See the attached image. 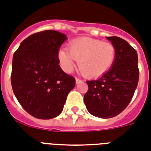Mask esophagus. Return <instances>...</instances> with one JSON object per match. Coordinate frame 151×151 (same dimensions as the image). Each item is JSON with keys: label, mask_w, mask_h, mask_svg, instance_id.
<instances>
[{"label": "esophagus", "mask_w": 151, "mask_h": 151, "mask_svg": "<svg viewBox=\"0 0 151 151\" xmlns=\"http://www.w3.org/2000/svg\"><path fill=\"white\" fill-rule=\"evenodd\" d=\"M82 81H82L81 79L76 78V83H81V82H82Z\"/></svg>", "instance_id": "1"}]
</instances>
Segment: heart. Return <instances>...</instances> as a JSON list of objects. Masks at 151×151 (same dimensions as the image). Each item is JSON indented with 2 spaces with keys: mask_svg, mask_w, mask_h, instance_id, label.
Listing matches in <instances>:
<instances>
[{
  "mask_svg": "<svg viewBox=\"0 0 151 151\" xmlns=\"http://www.w3.org/2000/svg\"><path fill=\"white\" fill-rule=\"evenodd\" d=\"M68 50L61 49L58 58L62 68L70 71L78 62V69L87 78H96L107 71L116 58V48L111 42L83 37L68 44Z\"/></svg>",
  "mask_w": 151,
  "mask_h": 151,
  "instance_id": "heart-1",
  "label": "heart"
}]
</instances>
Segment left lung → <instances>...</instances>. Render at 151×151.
<instances>
[{
  "instance_id": "1",
  "label": "left lung",
  "mask_w": 151,
  "mask_h": 151,
  "mask_svg": "<svg viewBox=\"0 0 151 151\" xmlns=\"http://www.w3.org/2000/svg\"><path fill=\"white\" fill-rule=\"evenodd\" d=\"M107 39L116 48L114 62L101 78L87 81L88 91L83 97L87 111L101 118L114 117L127 107L139 80L136 50L118 37Z\"/></svg>"
}]
</instances>
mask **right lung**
I'll use <instances>...</instances> for the list:
<instances>
[{"label":"right lung","instance_id":"1","mask_svg":"<svg viewBox=\"0 0 151 151\" xmlns=\"http://www.w3.org/2000/svg\"><path fill=\"white\" fill-rule=\"evenodd\" d=\"M67 39L56 30L35 33L14 52L11 81L20 104L38 119H51L63 111L75 79L60 68L58 51Z\"/></svg>","mask_w":151,"mask_h":151}]
</instances>
